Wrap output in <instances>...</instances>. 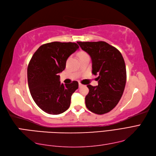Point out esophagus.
I'll list each match as a JSON object with an SVG mask.
<instances>
[{"label": "esophagus", "mask_w": 156, "mask_h": 156, "mask_svg": "<svg viewBox=\"0 0 156 156\" xmlns=\"http://www.w3.org/2000/svg\"><path fill=\"white\" fill-rule=\"evenodd\" d=\"M81 86H83V85L81 84V83H79V87H81Z\"/></svg>", "instance_id": "34e87169"}]
</instances>
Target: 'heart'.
I'll use <instances>...</instances> for the list:
<instances>
[{
	"instance_id": "b5f03b06",
	"label": "heart",
	"mask_w": 156,
	"mask_h": 156,
	"mask_svg": "<svg viewBox=\"0 0 156 156\" xmlns=\"http://www.w3.org/2000/svg\"><path fill=\"white\" fill-rule=\"evenodd\" d=\"M87 54L84 51H81L79 53V58H80V57H83V56H85V55H87Z\"/></svg>"
}]
</instances>
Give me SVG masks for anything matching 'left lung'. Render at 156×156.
Here are the masks:
<instances>
[{
	"mask_svg": "<svg viewBox=\"0 0 156 156\" xmlns=\"http://www.w3.org/2000/svg\"><path fill=\"white\" fill-rule=\"evenodd\" d=\"M92 60V73L98 75V85H87L85 105L97 115L107 113L115 108L122 96L126 81V66L121 53L105 41H77Z\"/></svg>",
	"mask_w": 156,
	"mask_h": 156,
	"instance_id": "left-lung-1",
	"label": "left lung"
}]
</instances>
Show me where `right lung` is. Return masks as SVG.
<instances>
[{
  "mask_svg": "<svg viewBox=\"0 0 156 156\" xmlns=\"http://www.w3.org/2000/svg\"><path fill=\"white\" fill-rule=\"evenodd\" d=\"M72 42L45 44L37 49L28 64L27 75L30 94L36 104L49 115H59L69 108L78 82L61 83L59 73L65 69L67 58L79 49Z\"/></svg>",
  "mask_w": 156,
  "mask_h": 156,
  "instance_id": "1",
  "label": "right lung"
}]
</instances>
